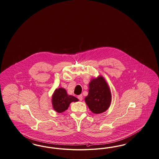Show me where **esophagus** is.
Instances as JSON below:
<instances>
[{
    "label": "esophagus",
    "instance_id": "1",
    "mask_svg": "<svg viewBox=\"0 0 159 159\" xmlns=\"http://www.w3.org/2000/svg\"><path fill=\"white\" fill-rule=\"evenodd\" d=\"M77 98H78V99H79V101H82V99H83L82 95H80L78 96H77Z\"/></svg>",
    "mask_w": 159,
    "mask_h": 159
}]
</instances>
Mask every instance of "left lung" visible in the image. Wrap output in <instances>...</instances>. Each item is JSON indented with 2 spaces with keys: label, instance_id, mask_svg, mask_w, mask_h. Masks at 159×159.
<instances>
[{
  "label": "left lung",
  "instance_id": "1",
  "mask_svg": "<svg viewBox=\"0 0 159 159\" xmlns=\"http://www.w3.org/2000/svg\"><path fill=\"white\" fill-rule=\"evenodd\" d=\"M84 101L92 112H104L111 105L112 95L108 83L103 77L92 79L89 84V93Z\"/></svg>",
  "mask_w": 159,
  "mask_h": 159
}]
</instances>
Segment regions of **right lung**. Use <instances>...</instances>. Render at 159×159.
<instances>
[{"instance_id": "right-lung-1", "label": "right lung", "mask_w": 159, "mask_h": 159, "mask_svg": "<svg viewBox=\"0 0 159 159\" xmlns=\"http://www.w3.org/2000/svg\"><path fill=\"white\" fill-rule=\"evenodd\" d=\"M78 101L76 97L68 95L66 90L63 88H59L54 90L51 99L53 109L58 113L63 112L68 109L71 102Z\"/></svg>"}]
</instances>
